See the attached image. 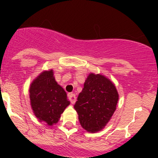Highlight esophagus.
Masks as SVG:
<instances>
[{"label":"esophagus","mask_w":158,"mask_h":158,"mask_svg":"<svg viewBox=\"0 0 158 158\" xmlns=\"http://www.w3.org/2000/svg\"><path fill=\"white\" fill-rule=\"evenodd\" d=\"M69 99L71 102L72 104H75L76 101V96L74 93H69Z\"/></svg>","instance_id":"1"}]
</instances>
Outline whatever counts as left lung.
<instances>
[{
	"label": "left lung",
	"instance_id": "obj_1",
	"mask_svg": "<svg viewBox=\"0 0 158 158\" xmlns=\"http://www.w3.org/2000/svg\"><path fill=\"white\" fill-rule=\"evenodd\" d=\"M118 97L115 85L109 79L89 73L74 106L82 128L90 133L102 130L115 111Z\"/></svg>",
	"mask_w": 158,
	"mask_h": 158
}]
</instances>
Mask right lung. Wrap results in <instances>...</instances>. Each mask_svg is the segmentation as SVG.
<instances>
[{"mask_svg": "<svg viewBox=\"0 0 158 158\" xmlns=\"http://www.w3.org/2000/svg\"><path fill=\"white\" fill-rule=\"evenodd\" d=\"M53 70L42 72L29 89L31 109L36 118L49 126L56 124L70 104L66 92L56 81Z\"/></svg>", "mask_w": 158, "mask_h": 158, "instance_id": "1", "label": "right lung"}]
</instances>
